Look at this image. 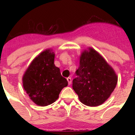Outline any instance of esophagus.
<instances>
[{"mask_svg": "<svg viewBox=\"0 0 135 135\" xmlns=\"http://www.w3.org/2000/svg\"><path fill=\"white\" fill-rule=\"evenodd\" d=\"M67 81H68V83H69V85L71 84V78H70V77L67 78Z\"/></svg>", "mask_w": 135, "mask_h": 135, "instance_id": "obj_1", "label": "esophagus"}]
</instances>
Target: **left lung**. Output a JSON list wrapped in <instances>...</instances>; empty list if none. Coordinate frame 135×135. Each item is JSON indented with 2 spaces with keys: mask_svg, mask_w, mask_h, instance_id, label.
<instances>
[{
  "mask_svg": "<svg viewBox=\"0 0 135 135\" xmlns=\"http://www.w3.org/2000/svg\"><path fill=\"white\" fill-rule=\"evenodd\" d=\"M73 80L79 100L89 107L102 104L115 89L118 77L114 70L95 50L89 47L80 57V66Z\"/></svg>",
  "mask_w": 135,
  "mask_h": 135,
  "instance_id": "1",
  "label": "left lung"
}]
</instances>
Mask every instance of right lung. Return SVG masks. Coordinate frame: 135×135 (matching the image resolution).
Returning <instances> with one entry per match:
<instances>
[{
	"mask_svg": "<svg viewBox=\"0 0 135 135\" xmlns=\"http://www.w3.org/2000/svg\"><path fill=\"white\" fill-rule=\"evenodd\" d=\"M54 60L55 53L50 49L45 50L31 61L22 78L24 90L41 107L55 102L61 90L68 85Z\"/></svg>",
	"mask_w": 135,
	"mask_h": 135,
	"instance_id": "1",
	"label": "right lung"
}]
</instances>
